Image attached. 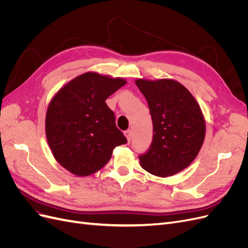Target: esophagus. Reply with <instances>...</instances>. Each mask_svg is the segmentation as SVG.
<instances>
[{
	"instance_id": "1",
	"label": "esophagus",
	"mask_w": 248,
	"mask_h": 248,
	"mask_svg": "<svg viewBox=\"0 0 248 248\" xmlns=\"http://www.w3.org/2000/svg\"><path fill=\"white\" fill-rule=\"evenodd\" d=\"M124 134H125V137H126L127 140H128V142H129V141L131 140V137H132V132H131V130H130V129L126 130V131L124 132Z\"/></svg>"
}]
</instances>
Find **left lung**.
I'll return each mask as SVG.
<instances>
[{
    "label": "left lung",
    "mask_w": 248,
    "mask_h": 248,
    "mask_svg": "<svg viewBox=\"0 0 248 248\" xmlns=\"http://www.w3.org/2000/svg\"><path fill=\"white\" fill-rule=\"evenodd\" d=\"M136 84L148 102L153 123V140L148 151L139 156L150 174L169 177L194 160L205 140L206 123L197 100L174 79L147 80Z\"/></svg>",
    "instance_id": "left-lung-1"
}]
</instances>
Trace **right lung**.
I'll return each mask as SVG.
<instances>
[{
    "label": "right lung",
    "instance_id": "right-lung-1",
    "mask_svg": "<svg viewBox=\"0 0 248 248\" xmlns=\"http://www.w3.org/2000/svg\"><path fill=\"white\" fill-rule=\"evenodd\" d=\"M126 80L86 72L60 89L46 111V132L51 153L63 168L82 177L110 159L114 149L127 142L106 103Z\"/></svg>",
    "mask_w": 248,
    "mask_h": 248
}]
</instances>
